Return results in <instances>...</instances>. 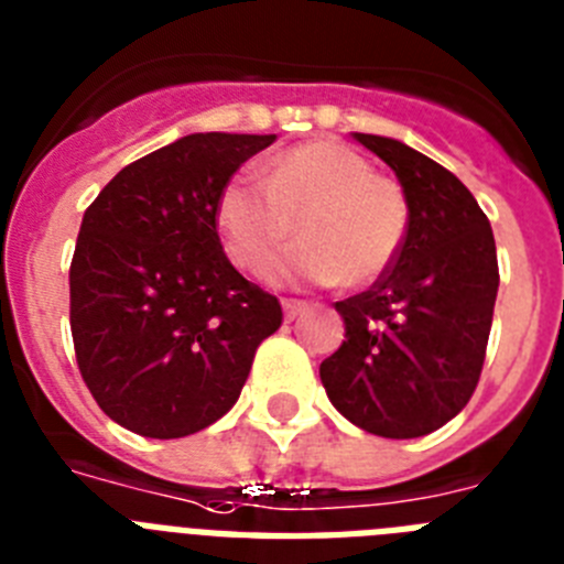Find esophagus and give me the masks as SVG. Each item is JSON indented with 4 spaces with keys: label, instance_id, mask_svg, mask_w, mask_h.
<instances>
[{
    "label": "esophagus",
    "instance_id": "1",
    "mask_svg": "<svg viewBox=\"0 0 564 564\" xmlns=\"http://www.w3.org/2000/svg\"><path fill=\"white\" fill-rule=\"evenodd\" d=\"M282 308H285L288 319H296V316H300L302 311L308 308V305H305V302H302V300H282Z\"/></svg>",
    "mask_w": 564,
    "mask_h": 564
}]
</instances>
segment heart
<instances>
[{
    "mask_svg": "<svg viewBox=\"0 0 564 564\" xmlns=\"http://www.w3.org/2000/svg\"><path fill=\"white\" fill-rule=\"evenodd\" d=\"M296 221L305 245L273 268V279L362 288L398 262L409 202L369 158L339 141L285 149L271 158L268 181L236 172L218 193V232L245 271L268 268L291 245Z\"/></svg>",
    "mask_w": 564,
    "mask_h": 564,
    "instance_id": "obj_1",
    "label": "heart"
}]
</instances>
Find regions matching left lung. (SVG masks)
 <instances>
[{
    "instance_id": "left-lung-1",
    "label": "left lung",
    "mask_w": 564,
    "mask_h": 564,
    "mask_svg": "<svg viewBox=\"0 0 564 564\" xmlns=\"http://www.w3.org/2000/svg\"><path fill=\"white\" fill-rule=\"evenodd\" d=\"M392 166L409 202L398 262L337 302L346 339L319 366L339 415L380 438H421L467 406L499 293L496 239L453 172L394 138L355 132Z\"/></svg>"
}]
</instances>
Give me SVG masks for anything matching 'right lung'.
Segmentation results:
<instances>
[{"instance_id": "right-lung-1", "label": "right lung", "mask_w": 564, "mask_h": 564, "mask_svg": "<svg viewBox=\"0 0 564 564\" xmlns=\"http://www.w3.org/2000/svg\"><path fill=\"white\" fill-rule=\"evenodd\" d=\"M276 134L195 132L123 166L74 248L72 337L97 406L143 438H184L227 415L259 343L282 325L216 230L218 193Z\"/></svg>"}]
</instances>
